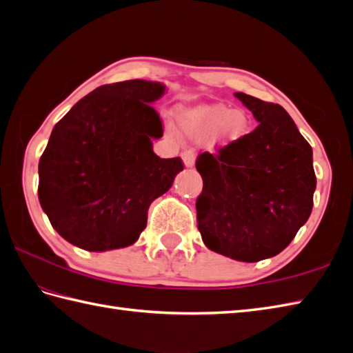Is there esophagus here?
<instances>
[{
    "label": "esophagus",
    "instance_id": "1",
    "mask_svg": "<svg viewBox=\"0 0 353 353\" xmlns=\"http://www.w3.org/2000/svg\"><path fill=\"white\" fill-rule=\"evenodd\" d=\"M182 159H183V163H185L186 168L194 167V162H196V153H194V150H192V148L183 150Z\"/></svg>",
    "mask_w": 353,
    "mask_h": 353
}]
</instances>
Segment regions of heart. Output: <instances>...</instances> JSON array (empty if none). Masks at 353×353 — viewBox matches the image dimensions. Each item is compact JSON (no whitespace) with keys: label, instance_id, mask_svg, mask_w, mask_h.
<instances>
[{"label":"heart","instance_id":"obj_1","mask_svg":"<svg viewBox=\"0 0 353 353\" xmlns=\"http://www.w3.org/2000/svg\"><path fill=\"white\" fill-rule=\"evenodd\" d=\"M182 129L196 138H208L214 133L220 144L238 141L247 130V117L241 110H230L223 104H203L179 114Z\"/></svg>","mask_w":353,"mask_h":353}]
</instances>
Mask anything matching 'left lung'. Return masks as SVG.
<instances>
[{
	"instance_id": "left-lung-1",
	"label": "left lung",
	"mask_w": 353,
	"mask_h": 353,
	"mask_svg": "<svg viewBox=\"0 0 353 353\" xmlns=\"http://www.w3.org/2000/svg\"><path fill=\"white\" fill-rule=\"evenodd\" d=\"M235 97L259 124L215 154H199L197 228L208 249L256 262L281 253L310 219L317 179L312 148L287 110L244 92Z\"/></svg>"
}]
</instances>
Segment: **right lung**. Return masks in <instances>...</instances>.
<instances>
[{
  "mask_svg": "<svg viewBox=\"0 0 353 353\" xmlns=\"http://www.w3.org/2000/svg\"><path fill=\"white\" fill-rule=\"evenodd\" d=\"M165 86L125 80L94 89L51 132L39 161V196L51 226L89 252L133 244L152 201L167 192L181 157L161 159L163 127L152 103Z\"/></svg>",
  "mask_w": 353,
  "mask_h": 353,
  "instance_id": "add662e5",
  "label": "right lung"
}]
</instances>
